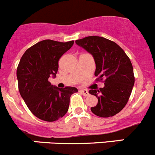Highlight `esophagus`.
Here are the masks:
<instances>
[{
	"instance_id": "1",
	"label": "esophagus",
	"mask_w": 155,
	"mask_h": 155,
	"mask_svg": "<svg viewBox=\"0 0 155 155\" xmlns=\"http://www.w3.org/2000/svg\"><path fill=\"white\" fill-rule=\"evenodd\" d=\"M80 92L84 95V96H88L89 95L88 91L86 90V89H82V90H80Z\"/></svg>"
}]
</instances>
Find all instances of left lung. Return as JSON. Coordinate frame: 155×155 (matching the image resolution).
I'll return each mask as SVG.
<instances>
[{
	"label": "left lung",
	"instance_id": "8db88e82",
	"mask_svg": "<svg viewBox=\"0 0 155 155\" xmlns=\"http://www.w3.org/2000/svg\"><path fill=\"white\" fill-rule=\"evenodd\" d=\"M76 43L93 55L97 81L105 79L104 87L88 91L98 99L91 110L101 118L116 115L126 106L135 82L130 60L117 43L104 37L91 36L76 40Z\"/></svg>",
	"mask_w": 155,
	"mask_h": 155
}]
</instances>
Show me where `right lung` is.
I'll return each mask as SVG.
<instances>
[{"instance_id":"right-lung-1","label":"right lung","mask_w":155,"mask_h":155,"mask_svg":"<svg viewBox=\"0 0 155 155\" xmlns=\"http://www.w3.org/2000/svg\"><path fill=\"white\" fill-rule=\"evenodd\" d=\"M74 43L44 40L28 48L16 71L19 93L31 112L40 119L54 121L68 112L70 97L76 87L59 88L48 82L55 77L60 58Z\"/></svg>"}]
</instances>
